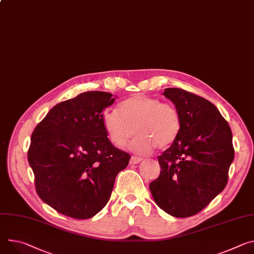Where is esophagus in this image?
<instances>
[{"instance_id":"obj_1","label":"esophagus","mask_w":254,"mask_h":254,"mask_svg":"<svg viewBox=\"0 0 254 254\" xmlns=\"http://www.w3.org/2000/svg\"><path fill=\"white\" fill-rule=\"evenodd\" d=\"M143 160V158L142 157H137V156H131V158H130V161H129V163L130 164H137L139 162H141V161Z\"/></svg>"}]
</instances>
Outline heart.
<instances>
[{
  "label": "heart",
  "instance_id": "obj_1",
  "mask_svg": "<svg viewBox=\"0 0 254 254\" xmlns=\"http://www.w3.org/2000/svg\"><path fill=\"white\" fill-rule=\"evenodd\" d=\"M120 114L105 109L101 121L108 139L122 148L136 132L129 147L136 153H147L155 146L165 149L171 146L181 131L182 118L178 108L170 102L147 95H133L124 100Z\"/></svg>",
  "mask_w": 254,
  "mask_h": 254
}]
</instances>
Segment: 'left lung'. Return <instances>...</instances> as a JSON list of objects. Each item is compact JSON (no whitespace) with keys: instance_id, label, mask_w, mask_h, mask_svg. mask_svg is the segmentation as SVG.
<instances>
[{"instance_id":"8db88e82","label":"left lung","mask_w":254,"mask_h":254,"mask_svg":"<svg viewBox=\"0 0 254 254\" xmlns=\"http://www.w3.org/2000/svg\"><path fill=\"white\" fill-rule=\"evenodd\" d=\"M180 111L177 140L158 157L161 172L150 183L160 209L176 218L196 215L226 187L234 159L232 131L209 100L180 88L164 93Z\"/></svg>"}]
</instances>
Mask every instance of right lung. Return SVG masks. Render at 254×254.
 I'll return each instance as SVG.
<instances>
[{"instance_id": "right-lung-1", "label": "right lung", "mask_w": 254, "mask_h": 254, "mask_svg": "<svg viewBox=\"0 0 254 254\" xmlns=\"http://www.w3.org/2000/svg\"><path fill=\"white\" fill-rule=\"evenodd\" d=\"M112 94L88 91L54 106L36 126L28 149L38 196L57 212L89 219L110 198L130 155L114 147L101 115Z\"/></svg>"}]
</instances>
